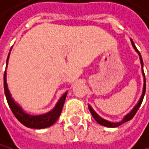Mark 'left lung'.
Instances as JSON below:
<instances>
[{
	"label": "left lung",
	"mask_w": 149,
	"mask_h": 149,
	"mask_svg": "<svg viewBox=\"0 0 149 149\" xmlns=\"http://www.w3.org/2000/svg\"><path fill=\"white\" fill-rule=\"evenodd\" d=\"M131 43H132L133 47L135 48V50H136V52L138 53V55H139V58H140V63H141V66H142V73H143V76H144V86H143V93H142V95H141V97H140V99H139V101H138V102H137V104H136L135 107H134L132 111H131L128 114H126L125 116L124 117V119L122 120L121 122H119V123H113V122H110V121H107V120H105V119L102 118V117L100 116V115L98 114V113L94 111V110H93V108H91V105H89L88 107H89L90 112L91 113V115H93V118L96 120L97 123H98V124H100L101 125L107 126V127H117V126L121 125L122 124L125 123V122L131 120L134 116H135V114L136 113L137 110L139 109V107H140L141 103H142V102H143L144 96H145V93H146V78H145V73H144V70H143V59H142L141 54L139 53V51L137 50V48L136 47L135 44H134V42H133V40H132V39H131Z\"/></svg>",
	"instance_id": "obj_1"
}]
</instances>
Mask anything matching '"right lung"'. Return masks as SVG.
Here are the masks:
<instances>
[{
  "label": "right lung",
  "mask_w": 149,
  "mask_h": 149,
  "mask_svg": "<svg viewBox=\"0 0 149 149\" xmlns=\"http://www.w3.org/2000/svg\"><path fill=\"white\" fill-rule=\"evenodd\" d=\"M9 56H10V53L8 55L6 64L8 63ZM3 87H4V93L7 99V102L9 106H10L13 113L14 114V116H15L20 123H22L24 125L30 127V128H35V129L46 128V127L51 126L56 123L61 113L62 108H63L64 102L66 100V96L68 93H66L63 94V96L60 98V100L56 103L55 108L51 110L50 112L44 113V114H39V115H32L29 113H26L12 98L10 91L8 90L7 82H6V71L4 72V76H3Z\"/></svg>",
  "instance_id": "add662e5"
}]
</instances>
